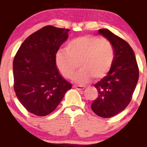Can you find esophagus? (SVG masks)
Masks as SVG:
<instances>
[{"label":"esophagus","instance_id":"1","mask_svg":"<svg viewBox=\"0 0 147 147\" xmlns=\"http://www.w3.org/2000/svg\"><path fill=\"white\" fill-rule=\"evenodd\" d=\"M73 87L75 89L78 90H82L85 88V86H82V85H74Z\"/></svg>","mask_w":147,"mask_h":147}]
</instances>
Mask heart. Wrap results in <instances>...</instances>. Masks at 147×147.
<instances>
[{
	"mask_svg": "<svg viewBox=\"0 0 147 147\" xmlns=\"http://www.w3.org/2000/svg\"><path fill=\"white\" fill-rule=\"evenodd\" d=\"M115 49L105 38L96 35L79 37L68 42L65 50L60 49L55 56V63L60 73L71 79L81 66L75 77L77 83L88 82L91 77L102 79L105 76L113 64Z\"/></svg>",
	"mask_w": 147,
	"mask_h": 147,
	"instance_id": "1",
	"label": "heart"
}]
</instances>
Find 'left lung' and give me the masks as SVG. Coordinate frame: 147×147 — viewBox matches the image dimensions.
I'll use <instances>...</instances> for the list:
<instances>
[{"instance_id": "8db88e82", "label": "left lung", "mask_w": 147, "mask_h": 147, "mask_svg": "<svg viewBox=\"0 0 147 147\" xmlns=\"http://www.w3.org/2000/svg\"><path fill=\"white\" fill-rule=\"evenodd\" d=\"M98 33L113 43L115 58L108 74L94 84L98 95L91 109L99 117L109 118L123 111L131 102L139 80V67L126 41L108 29H100Z\"/></svg>"}]
</instances>
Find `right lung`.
Returning a JSON list of instances; mask_svg holds the SVG:
<instances>
[{
    "instance_id": "1",
    "label": "right lung",
    "mask_w": 147,
    "mask_h": 147,
    "mask_svg": "<svg viewBox=\"0 0 147 147\" xmlns=\"http://www.w3.org/2000/svg\"><path fill=\"white\" fill-rule=\"evenodd\" d=\"M69 29L45 26L24 41L13 60L14 90L30 113L44 117L61 103L71 84L61 76L55 56Z\"/></svg>"
}]
</instances>
